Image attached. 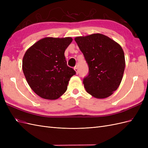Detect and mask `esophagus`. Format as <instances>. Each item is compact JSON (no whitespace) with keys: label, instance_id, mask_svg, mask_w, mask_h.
Here are the masks:
<instances>
[{"label":"esophagus","instance_id":"esophagus-1","mask_svg":"<svg viewBox=\"0 0 148 148\" xmlns=\"http://www.w3.org/2000/svg\"><path fill=\"white\" fill-rule=\"evenodd\" d=\"M74 70H75V71H76V73H77V74L78 75V66L77 65V66H75V67H74Z\"/></svg>","mask_w":148,"mask_h":148}]
</instances>
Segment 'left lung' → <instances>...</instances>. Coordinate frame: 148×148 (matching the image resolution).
Instances as JSON below:
<instances>
[{
    "instance_id": "8db88e82",
    "label": "left lung",
    "mask_w": 148,
    "mask_h": 148,
    "mask_svg": "<svg viewBox=\"0 0 148 148\" xmlns=\"http://www.w3.org/2000/svg\"><path fill=\"white\" fill-rule=\"evenodd\" d=\"M83 53L89 72L83 83L93 97L110 96L122 82L125 66L123 49L118 43L102 34L75 38Z\"/></svg>"
}]
</instances>
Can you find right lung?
Here are the masks:
<instances>
[{"instance_id": "obj_1", "label": "right lung", "mask_w": 148, "mask_h": 148, "mask_svg": "<svg viewBox=\"0 0 148 148\" xmlns=\"http://www.w3.org/2000/svg\"><path fill=\"white\" fill-rule=\"evenodd\" d=\"M72 38H45L25 52L22 68L33 91L46 99H57L66 91L76 71L66 64L65 49Z\"/></svg>"}]
</instances>
